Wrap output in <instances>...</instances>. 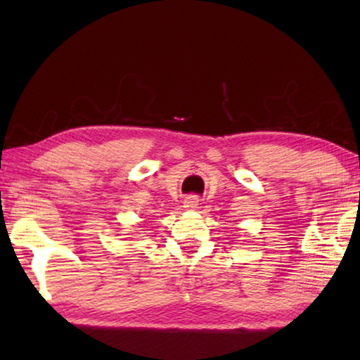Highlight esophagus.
<instances>
[{
  "instance_id": "34e87169",
  "label": "esophagus",
  "mask_w": 360,
  "mask_h": 360,
  "mask_svg": "<svg viewBox=\"0 0 360 360\" xmlns=\"http://www.w3.org/2000/svg\"><path fill=\"white\" fill-rule=\"evenodd\" d=\"M198 205H200V200H198L197 197H195V195H191V197L186 198L184 208H187V210H195V208H198Z\"/></svg>"
}]
</instances>
